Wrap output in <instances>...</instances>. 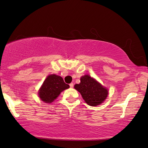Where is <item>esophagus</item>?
<instances>
[{
    "instance_id": "1",
    "label": "esophagus",
    "mask_w": 148,
    "mask_h": 148,
    "mask_svg": "<svg viewBox=\"0 0 148 148\" xmlns=\"http://www.w3.org/2000/svg\"><path fill=\"white\" fill-rule=\"evenodd\" d=\"M70 88H73L74 87V84L73 83H70Z\"/></svg>"
}]
</instances>
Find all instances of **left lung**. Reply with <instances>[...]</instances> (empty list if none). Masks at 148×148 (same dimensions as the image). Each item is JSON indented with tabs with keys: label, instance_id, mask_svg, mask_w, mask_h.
<instances>
[{
	"label": "left lung",
	"instance_id": "left-lung-1",
	"mask_svg": "<svg viewBox=\"0 0 148 148\" xmlns=\"http://www.w3.org/2000/svg\"><path fill=\"white\" fill-rule=\"evenodd\" d=\"M74 88L81 94L86 103L91 106L101 104L108 94L106 88L88 74L81 77L80 83L75 84Z\"/></svg>",
	"mask_w": 148,
	"mask_h": 148
}]
</instances>
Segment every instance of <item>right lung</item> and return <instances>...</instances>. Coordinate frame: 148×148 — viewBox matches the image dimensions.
Returning <instances> with one entry per match:
<instances>
[{
  "instance_id": "obj_1",
  "label": "right lung",
  "mask_w": 148,
  "mask_h": 148,
  "mask_svg": "<svg viewBox=\"0 0 148 148\" xmlns=\"http://www.w3.org/2000/svg\"><path fill=\"white\" fill-rule=\"evenodd\" d=\"M69 87L70 86L64 82L61 76L50 74L44 81L38 94L42 101L49 103L56 100L62 92Z\"/></svg>"
}]
</instances>
